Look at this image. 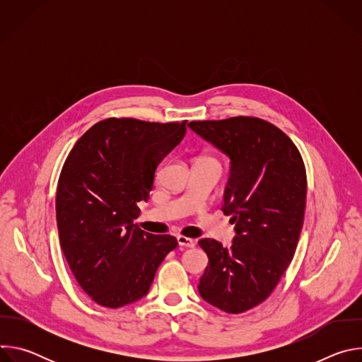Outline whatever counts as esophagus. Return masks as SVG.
I'll use <instances>...</instances> for the list:
<instances>
[{
  "instance_id": "1",
  "label": "esophagus",
  "mask_w": 362,
  "mask_h": 362,
  "mask_svg": "<svg viewBox=\"0 0 362 362\" xmlns=\"http://www.w3.org/2000/svg\"><path fill=\"white\" fill-rule=\"evenodd\" d=\"M177 243H179V246H185V247H193L194 246V240L193 239L182 236V235L177 236Z\"/></svg>"
}]
</instances>
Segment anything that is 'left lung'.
I'll list each match as a JSON object with an SVG mask.
<instances>
[{"label":"left lung","instance_id":"obj_1","mask_svg":"<svg viewBox=\"0 0 362 362\" xmlns=\"http://www.w3.org/2000/svg\"><path fill=\"white\" fill-rule=\"evenodd\" d=\"M187 127L230 160L222 211L235 225L229 249L215 239L199 240L209 264L197 289L208 303L240 314L271 295L292 261L306 202L303 162L292 140L261 119Z\"/></svg>","mask_w":362,"mask_h":362}]
</instances>
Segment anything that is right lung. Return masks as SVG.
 Returning <instances> with one entry per match:
<instances>
[{
    "mask_svg": "<svg viewBox=\"0 0 362 362\" xmlns=\"http://www.w3.org/2000/svg\"><path fill=\"white\" fill-rule=\"evenodd\" d=\"M185 134L186 122L107 119L69 154L56 197L60 245L78 285L101 306L141 299L177 246L173 236L144 232L133 221L137 203L150 197L154 172Z\"/></svg>",
    "mask_w": 362,
    "mask_h": 362,
    "instance_id": "right-lung-1",
    "label": "right lung"
}]
</instances>
